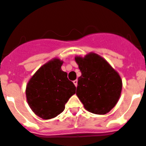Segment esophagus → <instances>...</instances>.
I'll return each mask as SVG.
<instances>
[{
	"label": "esophagus",
	"mask_w": 146,
	"mask_h": 146,
	"mask_svg": "<svg viewBox=\"0 0 146 146\" xmlns=\"http://www.w3.org/2000/svg\"><path fill=\"white\" fill-rule=\"evenodd\" d=\"M73 83H74V84H75V86L77 87V85H78V80H77V79L74 80L73 81Z\"/></svg>",
	"instance_id": "esophagus-1"
}]
</instances>
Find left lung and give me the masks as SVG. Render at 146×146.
<instances>
[{
    "label": "left lung",
    "mask_w": 146,
    "mask_h": 146,
    "mask_svg": "<svg viewBox=\"0 0 146 146\" xmlns=\"http://www.w3.org/2000/svg\"><path fill=\"white\" fill-rule=\"evenodd\" d=\"M75 61L82 73L78 79L77 96L88 111L106 114L120 97V76L105 58L94 52L84 57L76 56Z\"/></svg>",
    "instance_id": "left-lung-1"
}]
</instances>
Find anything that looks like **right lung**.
<instances>
[{"label":"right lung","mask_w":146,"mask_h":146,"mask_svg":"<svg viewBox=\"0 0 146 146\" xmlns=\"http://www.w3.org/2000/svg\"><path fill=\"white\" fill-rule=\"evenodd\" d=\"M63 61L54 58L41 66L28 82L26 96L38 117L50 119L63 112L65 104L76 94V87L62 70Z\"/></svg>","instance_id":"1"}]
</instances>
